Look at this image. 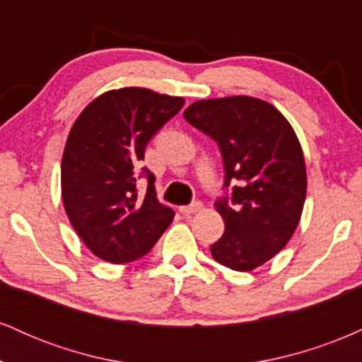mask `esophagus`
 <instances>
[{
	"mask_svg": "<svg viewBox=\"0 0 362 362\" xmlns=\"http://www.w3.org/2000/svg\"><path fill=\"white\" fill-rule=\"evenodd\" d=\"M201 209H202L201 202H194V204H190V206H182V207H178V211H180V213L185 214V216L199 213V211H201Z\"/></svg>",
	"mask_w": 362,
	"mask_h": 362,
	"instance_id": "1",
	"label": "esophagus"
}]
</instances>
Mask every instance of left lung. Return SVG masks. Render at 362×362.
<instances>
[{
  "mask_svg": "<svg viewBox=\"0 0 362 362\" xmlns=\"http://www.w3.org/2000/svg\"><path fill=\"white\" fill-rule=\"evenodd\" d=\"M184 117L219 144L224 185L242 184L233 187L235 206L214 202L224 233L211 245L213 259L250 272L276 257L300 224L308 184L300 139L272 103L247 95L197 100Z\"/></svg>",
  "mask_w": 362,
  "mask_h": 362,
  "instance_id": "1",
  "label": "left lung"
}]
</instances>
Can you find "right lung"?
<instances>
[{"instance_id": "right-lung-1", "label": "right lung", "mask_w": 362, "mask_h": 362, "mask_svg": "<svg viewBox=\"0 0 362 362\" xmlns=\"http://www.w3.org/2000/svg\"><path fill=\"white\" fill-rule=\"evenodd\" d=\"M185 100L139 86L109 90L91 100L68 134L61 161V197L88 250L110 264L134 262L151 250L173 209L158 202L155 177L136 190L139 161L156 131Z\"/></svg>"}]
</instances>
